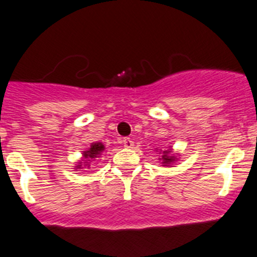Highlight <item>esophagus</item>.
<instances>
[{"label": "esophagus", "instance_id": "obj_1", "mask_svg": "<svg viewBox=\"0 0 257 257\" xmlns=\"http://www.w3.org/2000/svg\"><path fill=\"white\" fill-rule=\"evenodd\" d=\"M121 143H123V145L125 148H132L134 145V142H133V139L132 138H129V137H125V138H123L121 139Z\"/></svg>", "mask_w": 257, "mask_h": 257}]
</instances>
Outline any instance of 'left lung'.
<instances>
[{
  "label": "left lung",
  "instance_id": "left-lung-1",
  "mask_svg": "<svg viewBox=\"0 0 257 257\" xmlns=\"http://www.w3.org/2000/svg\"><path fill=\"white\" fill-rule=\"evenodd\" d=\"M168 154H169V150H165L164 152V155H163V159H164V164H168V163L173 162L174 160V157H168Z\"/></svg>",
  "mask_w": 257,
  "mask_h": 257
}]
</instances>
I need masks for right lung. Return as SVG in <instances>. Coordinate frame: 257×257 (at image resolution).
I'll use <instances>...</instances> for the list:
<instances>
[{
	"label": "right lung",
	"mask_w": 257,
	"mask_h": 257,
	"mask_svg": "<svg viewBox=\"0 0 257 257\" xmlns=\"http://www.w3.org/2000/svg\"><path fill=\"white\" fill-rule=\"evenodd\" d=\"M104 150V145L102 143H94L90 145V149L87 150V152H84V158L85 159H89V158H95L97 155H99L100 153ZM84 165H88V164H84ZM77 168H80V167H77Z\"/></svg>",
	"instance_id": "obj_1"
}]
</instances>
